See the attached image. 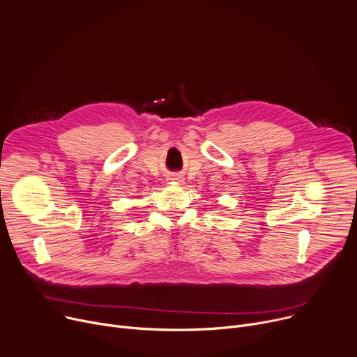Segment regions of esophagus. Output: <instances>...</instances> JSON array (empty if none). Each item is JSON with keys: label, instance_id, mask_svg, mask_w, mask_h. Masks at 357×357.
Masks as SVG:
<instances>
[{"label": "esophagus", "instance_id": "1", "mask_svg": "<svg viewBox=\"0 0 357 357\" xmlns=\"http://www.w3.org/2000/svg\"><path fill=\"white\" fill-rule=\"evenodd\" d=\"M171 179H172V181H179V178H178V176H174V178H171Z\"/></svg>", "mask_w": 357, "mask_h": 357}]
</instances>
